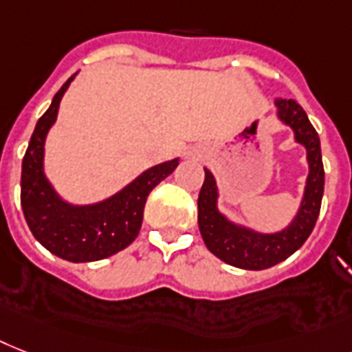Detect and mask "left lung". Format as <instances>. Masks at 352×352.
Returning <instances> with one entry per match:
<instances>
[{
    "label": "left lung",
    "mask_w": 352,
    "mask_h": 352,
    "mask_svg": "<svg viewBox=\"0 0 352 352\" xmlns=\"http://www.w3.org/2000/svg\"><path fill=\"white\" fill-rule=\"evenodd\" d=\"M278 119L295 131V141L307 151L309 175L305 181L304 199L300 202L298 213L287 228L276 233H258L245 226L231 222L222 215L217 201L215 177L204 168V184L199 193V230L206 248L222 262L241 270L260 271L273 267L302 248L318 219L322 195H324V164L320 137L307 119V113L295 99H276Z\"/></svg>",
    "instance_id": "1"
}]
</instances>
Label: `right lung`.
I'll list each match as a JSON object with an SVG mask.
<instances>
[{"mask_svg":"<svg viewBox=\"0 0 352 352\" xmlns=\"http://www.w3.org/2000/svg\"><path fill=\"white\" fill-rule=\"evenodd\" d=\"M74 77L76 74L59 88L34 128L23 157L21 208L36 241L50 253L68 262H96L116 255L135 241L150 191L179 166V159L142 171L107 201L87 206L63 201L45 177L43 159L47 133L56 122L59 102Z\"/></svg>","mask_w":352,"mask_h":352,"instance_id":"1","label":"right lung"}]
</instances>
